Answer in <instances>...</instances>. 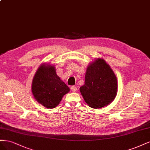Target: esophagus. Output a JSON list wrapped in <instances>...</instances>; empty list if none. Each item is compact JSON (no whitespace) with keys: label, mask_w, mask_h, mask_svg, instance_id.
<instances>
[{"label":"esophagus","mask_w":150,"mask_h":150,"mask_svg":"<svg viewBox=\"0 0 150 150\" xmlns=\"http://www.w3.org/2000/svg\"><path fill=\"white\" fill-rule=\"evenodd\" d=\"M70 89H71V90L72 91H74V92H75V91H76L77 90V88L75 86H71Z\"/></svg>","instance_id":"34e87169"}]
</instances>
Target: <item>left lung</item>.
<instances>
[{
  "mask_svg": "<svg viewBox=\"0 0 150 150\" xmlns=\"http://www.w3.org/2000/svg\"><path fill=\"white\" fill-rule=\"evenodd\" d=\"M117 79L108 64L97 59L88 67L84 85L80 88L85 102L93 108L109 105L117 93Z\"/></svg>",
  "mask_w": 150,
  "mask_h": 150,
  "instance_id": "1",
  "label": "left lung"
}]
</instances>
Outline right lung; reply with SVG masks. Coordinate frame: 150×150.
<instances>
[{"mask_svg":"<svg viewBox=\"0 0 150 150\" xmlns=\"http://www.w3.org/2000/svg\"><path fill=\"white\" fill-rule=\"evenodd\" d=\"M69 88L56 74L54 66L42 65L33 77L32 91L38 103L46 108H54L59 104Z\"/></svg>","mask_w":150,"mask_h":150,"instance_id":"add662e5","label":"right lung"}]
</instances>
